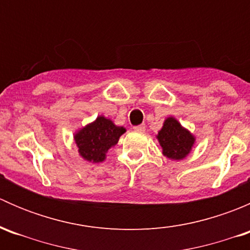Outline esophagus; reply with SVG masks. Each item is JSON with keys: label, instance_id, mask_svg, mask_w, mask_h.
I'll return each instance as SVG.
<instances>
[{"label": "esophagus", "instance_id": "1", "mask_svg": "<svg viewBox=\"0 0 250 250\" xmlns=\"http://www.w3.org/2000/svg\"><path fill=\"white\" fill-rule=\"evenodd\" d=\"M133 129L135 130V132H145V125H135V127H133Z\"/></svg>", "mask_w": 250, "mask_h": 250}]
</instances>
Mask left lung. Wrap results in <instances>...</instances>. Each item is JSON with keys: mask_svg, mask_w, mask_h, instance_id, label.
<instances>
[{"mask_svg": "<svg viewBox=\"0 0 250 250\" xmlns=\"http://www.w3.org/2000/svg\"><path fill=\"white\" fill-rule=\"evenodd\" d=\"M165 157L173 161L184 160L192 151L196 144V137L173 116L163 122L162 128L156 134Z\"/></svg>", "mask_w": 250, "mask_h": 250, "instance_id": "8db88e82", "label": "left lung"}]
</instances>
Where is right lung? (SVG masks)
<instances>
[{"mask_svg":"<svg viewBox=\"0 0 250 250\" xmlns=\"http://www.w3.org/2000/svg\"><path fill=\"white\" fill-rule=\"evenodd\" d=\"M125 128L116 125L111 118L100 115L93 122L75 132L74 141L78 155L90 163H100L106 160L111 147L117 145Z\"/></svg>","mask_w":250,"mask_h":250,"instance_id":"1","label":"right lung"}]
</instances>
